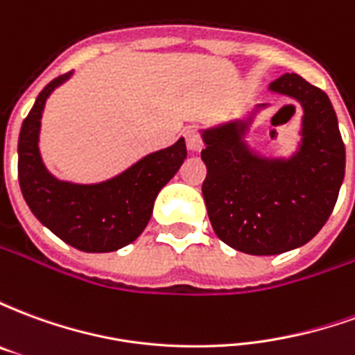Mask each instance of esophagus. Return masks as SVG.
Listing matches in <instances>:
<instances>
[{
	"instance_id": "obj_1",
	"label": "esophagus",
	"mask_w": 355,
	"mask_h": 355,
	"mask_svg": "<svg viewBox=\"0 0 355 355\" xmlns=\"http://www.w3.org/2000/svg\"><path fill=\"white\" fill-rule=\"evenodd\" d=\"M184 140H186V148L190 152H200L203 148V135H201L200 129H188L184 132Z\"/></svg>"
}]
</instances>
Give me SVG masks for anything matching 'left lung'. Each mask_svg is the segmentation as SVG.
I'll return each instance as SVG.
<instances>
[{
	"instance_id": "1",
	"label": "left lung",
	"mask_w": 355,
	"mask_h": 355,
	"mask_svg": "<svg viewBox=\"0 0 355 355\" xmlns=\"http://www.w3.org/2000/svg\"><path fill=\"white\" fill-rule=\"evenodd\" d=\"M302 108V146L289 162L259 159L239 135L243 125L203 132L201 192L209 220L226 245L247 254H279L308 243L335 209L344 180L346 150L329 96L298 73L270 83Z\"/></svg>"
}]
</instances>
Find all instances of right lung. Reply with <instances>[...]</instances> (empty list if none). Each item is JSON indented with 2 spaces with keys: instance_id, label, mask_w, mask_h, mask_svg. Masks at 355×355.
<instances>
[{
  "instance_id": "add662e5",
  "label": "right lung",
  "mask_w": 355,
  "mask_h": 355,
  "mask_svg": "<svg viewBox=\"0 0 355 355\" xmlns=\"http://www.w3.org/2000/svg\"><path fill=\"white\" fill-rule=\"evenodd\" d=\"M58 76L35 98L19 137V182L28 207L55 236L85 253H110L129 245L146 228L155 196L175 177L186 157L184 139L142 157L119 177L101 184L60 182L43 167L37 148L42 112Z\"/></svg>"
}]
</instances>
